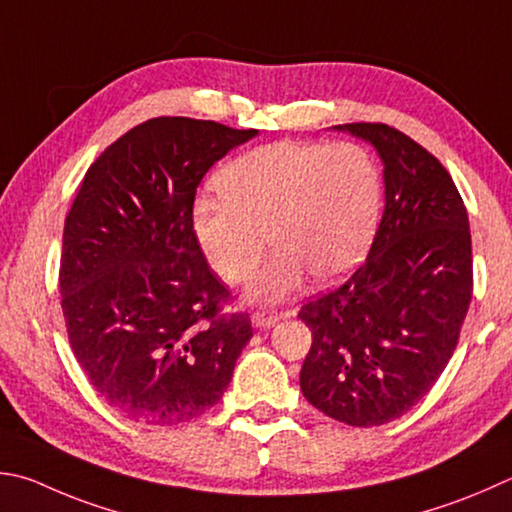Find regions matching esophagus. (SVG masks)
Listing matches in <instances>:
<instances>
[{"label":"esophagus","mask_w":512,"mask_h":512,"mask_svg":"<svg viewBox=\"0 0 512 512\" xmlns=\"http://www.w3.org/2000/svg\"><path fill=\"white\" fill-rule=\"evenodd\" d=\"M253 327H257V329H268V327H273V324H277L282 320V313H277V311H273V309H266V311H257V313H253Z\"/></svg>","instance_id":"esophagus-1"}]
</instances>
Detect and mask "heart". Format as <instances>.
<instances>
[{"label":"heart","mask_w":512,"mask_h":512,"mask_svg":"<svg viewBox=\"0 0 512 512\" xmlns=\"http://www.w3.org/2000/svg\"><path fill=\"white\" fill-rule=\"evenodd\" d=\"M221 194H199L192 230L219 277L248 284V300L275 304L311 273L318 282L345 275L365 253L380 212V170L356 143H268L219 174Z\"/></svg>","instance_id":"1"}]
</instances>
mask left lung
I'll return each mask as SVG.
<instances>
[{"label": "left lung", "instance_id": "obj_1", "mask_svg": "<svg viewBox=\"0 0 512 512\" xmlns=\"http://www.w3.org/2000/svg\"><path fill=\"white\" fill-rule=\"evenodd\" d=\"M383 161L385 210L349 280L302 306L306 401L340 423L403 416L443 374L472 300L468 212L448 170L398 129L336 125Z\"/></svg>", "mask_w": 512, "mask_h": 512}]
</instances>
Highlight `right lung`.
<instances>
[{
  "instance_id": "1",
  "label": "right lung",
  "mask_w": 512,
  "mask_h": 512,
  "mask_svg": "<svg viewBox=\"0 0 512 512\" xmlns=\"http://www.w3.org/2000/svg\"><path fill=\"white\" fill-rule=\"evenodd\" d=\"M257 129L152 118L89 167L64 221L60 293L89 383L132 421L176 425L219 403L250 338L192 230L203 176Z\"/></svg>"
}]
</instances>
